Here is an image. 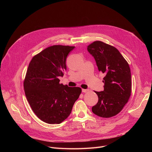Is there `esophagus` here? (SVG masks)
Returning <instances> with one entry per match:
<instances>
[{
  "label": "esophagus",
  "mask_w": 152,
  "mask_h": 152,
  "mask_svg": "<svg viewBox=\"0 0 152 152\" xmlns=\"http://www.w3.org/2000/svg\"><path fill=\"white\" fill-rule=\"evenodd\" d=\"M88 91H89V90H88V89H82V91L83 93H86V92H88Z\"/></svg>",
  "instance_id": "1"
}]
</instances>
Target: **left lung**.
<instances>
[{
    "mask_svg": "<svg viewBox=\"0 0 152 152\" xmlns=\"http://www.w3.org/2000/svg\"><path fill=\"white\" fill-rule=\"evenodd\" d=\"M94 57L98 70L104 75V90L95 91L97 103L92 107L93 113L103 118L118 114L131 94V73L127 62L114 47L96 41L87 47Z\"/></svg>",
    "mask_w": 152,
    "mask_h": 152,
    "instance_id": "8db88e82",
    "label": "left lung"
}]
</instances>
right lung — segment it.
<instances>
[{"label": "right lung", "mask_w": 152, "mask_h": 152, "mask_svg": "<svg viewBox=\"0 0 152 152\" xmlns=\"http://www.w3.org/2000/svg\"><path fill=\"white\" fill-rule=\"evenodd\" d=\"M75 46L55 45L34 56L24 80L26 99L35 115L49 124H59L70 114L82 90L59 83L67 56Z\"/></svg>", "instance_id": "1"}]
</instances>
